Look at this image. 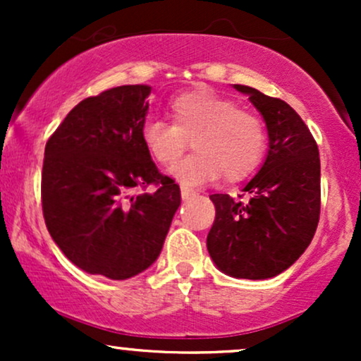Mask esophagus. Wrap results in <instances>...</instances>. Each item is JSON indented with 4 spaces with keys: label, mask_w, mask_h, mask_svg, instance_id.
Here are the masks:
<instances>
[{
    "label": "esophagus",
    "mask_w": 361,
    "mask_h": 361,
    "mask_svg": "<svg viewBox=\"0 0 361 361\" xmlns=\"http://www.w3.org/2000/svg\"><path fill=\"white\" fill-rule=\"evenodd\" d=\"M195 192L192 188H188V186H181V198H183V200H186V198H190L192 197Z\"/></svg>",
    "instance_id": "obj_1"
}]
</instances>
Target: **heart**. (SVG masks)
I'll use <instances>...</instances> for the list:
<instances>
[{
  "label": "heart",
  "instance_id": "obj_1",
  "mask_svg": "<svg viewBox=\"0 0 361 361\" xmlns=\"http://www.w3.org/2000/svg\"><path fill=\"white\" fill-rule=\"evenodd\" d=\"M171 123L149 120L140 139L156 163L169 166L188 147L197 152L171 168L185 185L217 180L239 181L258 166L264 151V127L255 114L210 90H193L169 103Z\"/></svg>",
  "mask_w": 361,
  "mask_h": 361
}]
</instances>
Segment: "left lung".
Returning a JSON list of instances; mask_svg holds the SVG:
<instances>
[{
    "label": "left lung",
    "instance_id": "left-lung-1",
    "mask_svg": "<svg viewBox=\"0 0 361 361\" xmlns=\"http://www.w3.org/2000/svg\"><path fill=\"white\" fill-rule=\"evenodd\" d=\"M247 94L264 120L268 152L238 200L210 195L215 221L207 250L215 267L234 279L267 280L292 267L316 234L321 210V161L312 134L295 110L251 86Z\"/></svg>",
    "mask_w": 361,
    "mask_h": 361
}]
</instances>
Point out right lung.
I'll return each instance as SVG.
<instances>
[{"mask_svg":"<svg viewBox=\"0 0 361 361\" xmlns=\"http://www.w3.org/2000/svg\"><path fill=\"white\" fill-rule=\"evenodd\" d=\"M151 86L127 85L78 103L45 144V226L66 258L90 275L127 280L163 250L181 204L157 171L140 130ZM154 184L152 192L140 190Z\"/></svg>","mask_w":361,"mask_h":361,"instance_id":"add662e5","label":"right lung"}]
</instances>
